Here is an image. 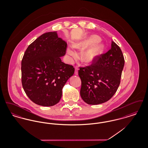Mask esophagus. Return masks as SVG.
I'll return each mask as SVG.
<instances>
[{"instance_id":"obj_1","label":"esophagus","mask_w":148,"mask_h":148,"mask_svg":"<svg viewBox=\"0 0 148 148\" xmlns=\"http://www.w3.org/2000/svg\"><path fill=\"white\" fill-rule=\"evenodd\" d=\"M78 70H79L78 67L77 66H75V75H77L78 74Z\"/></svg>"}]
</instances>
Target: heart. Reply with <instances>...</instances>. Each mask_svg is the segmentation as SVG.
<instances>
[{
	"label": "heart",
	"instance_id": "heart-1",
	"mask_svg": "<svg viewBox=\"0 0 148 148\" xmlns=\"http://www.w3.org/2000/svg\"><path fill=\"white\" fill-rule=\"evenodd\" d=\"M100 38L97 35H92L82 42H77L74 44L75 48H82L91 44L90 47L82 51L81 58L83 62L90 63L94 62L103 52L104 49V45L100 42ZM67 53L71 58L77 56V54L75 51L71 48L67 49Z\"/></svg>",
	"mask_w": 148,
	"mask_h": 148
}]
</instances>
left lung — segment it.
<instances>
[{
    "mask_svg": "<svg viewBox=\"0 0 148 148\" xmlns=\"http://www.w3.org/2000/svg\"><path fill=\"white\" fill-rule=\"evenodd\" d=\"M111 49L101 54L92 64L80 67V96L90 105L105 103L113 97L120 83L124 58L119 47L112 42Z\"/></svg>",
    "mask_w": 148,
    "mask_h": 148,
    "instance_id": "obj_1",
    "label": "left lung"
}]
</instances>
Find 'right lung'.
<instances>
[{
  "label": "right lung",
  "instance_id": "1",
  "mask_svg": "<svg viewBox=\"0 0 148 148\" xmlns=\"http://www.w3.org/2000/svg\"><path fill=\"white\" fill-rule=\"evenodd\" d=\"M66 48V42L53 32L40 35L25 50L21 60V83L36 104L51 106L60 101L62 89L75 71L60 59Z\"/></svg>",
  "mask_w": 148,
  "mask_h": 148
}]
</instances>
